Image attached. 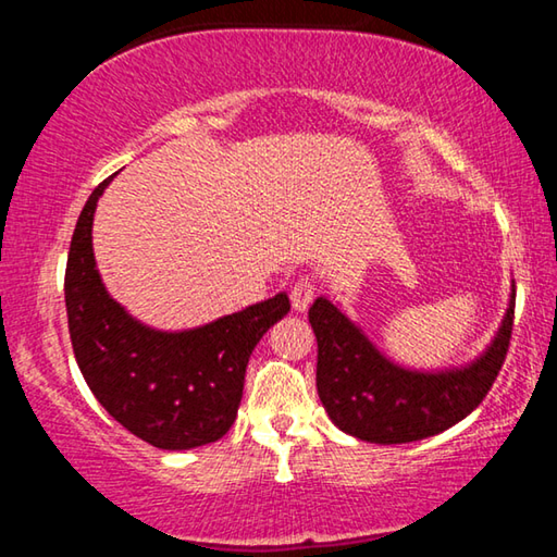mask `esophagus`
<instances>
[{
	"mask_svg": "<svg viewBox=\"0 0 557 557\" xmlns=\"http://www.w3.org/2000/svg\"><path fill=\"white\" fill-rule=\"evenodd\" d=\"M314 292H317V285L312 277H299L295 285H292L289 289V299H292V307L297 309V312H305V309L312 305L314 299Z\"/></svg>",
	"mask_w": 557,
	"mask_h": 557,
	"instance_id": "esophagus-1",
	"label": "esophagus"
}]
</instances>
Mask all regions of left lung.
I'll return each instance as SVG.
<instances>
[{"instance_id": "obj_1", "label": "left lung", "mask_w": 557, "mask_h": 557, "mask_svg": "<svg viewBox=\"0 0 557 557\" xmlns=\"http://www.w3.org/2000/svg\"><path fill=\"white\" fill-rule=\"evenodd\" d=\"M516 292L488 351L461 371L414 373L375 351L332 301L309 307L317 334V391L338 430L375 445H403L457 425L492 391L513 332Z\"/></svg>"}]
</instances>
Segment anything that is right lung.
<instances>
[{"label":"right lung","mask_w":557,"mask_h":557,"mask_svg":"<svg viewBox=\"0 0 557 557\" xmlns=\"http://www.w3.org/2000/svg\"><path fill=\"white\" fill-rule=\"evenodd\" d=\"M110 178L83 206L65 265L75 361L98 403L135 437L159 449L209 445L235 422L245 366L262 334L289 312V297L275 295L182 334L135 322L110 299L92 258V213Z\"/></svg>","instance_id":"obj_1"}]
</instances>
